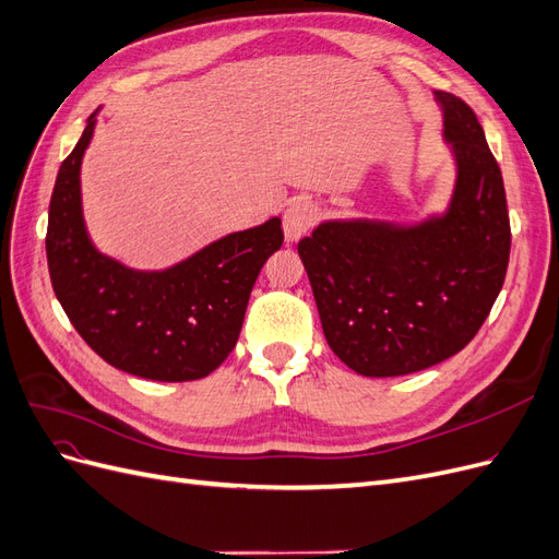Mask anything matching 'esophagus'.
<instances>
[{"label":"esophagus","instance_id":"1","mask_svg":"<svg viewBox=\"0 0 559 559\" xmlns=\"http://www.w3.org/2000/svg\"><path fill=\"white\" fill-rule=\"evenodd\" d=\"M314 222H317V207L312 205V202H308V200L292 202V205L284 210V216H282L284 240L298 242L300 238H306V233L312 228Z\"/></svg>","mask_w":559,"mask_h":559}]
</instances>
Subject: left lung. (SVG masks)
Instances as JSON below:
<instances>
[{
	"instance_id": "left-lung-1",
	"label": "left lung",
	"mask_w": 559,
	"mask_h": 559,
	"mask_svg": "<svg viewBox=\"0 0 559 559\" xmlns=\"http://www.w3.org/2000/svg\"><path fill=\"white\" fill-rule=\"evenodd\" d=\"M454 160L445 210L417 222L329 218L298 242L335 357L396 378L464 349L492 310L511 253L501 170L473 109L433 93Z\"/></svg>"
}]
</instances>
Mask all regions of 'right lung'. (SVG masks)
Returning a JSON list of instances; mask_svg holds the SVG:
<instances>
[{
  "instance_id": "obj_1",
  "label": "right lung",
  "mask_w": 559,
  "mask_h": 559,
  "mask_svg": "<svg viewBox=\"0 0 559 559\" xmlns=\"http://www.w3.org/2000/svg\"><path fill=\"white\" fill-rule=\"evenodd\" d=\"M97 111L62 160L50 195L46 259L53 292L79 335L114 368L158 382L200 380L238 343L253 282L282 247V218L228 233L163 270H134L107 257L91 240L81 202V163Z\"/></svg>"
}]
</instances>
